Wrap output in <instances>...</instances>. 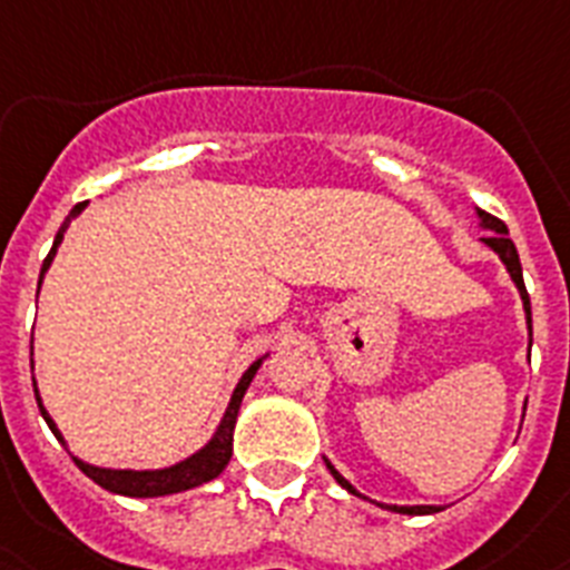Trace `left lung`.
<instances>
[{"instance_id": "8db88e82", "label": "left lung", "mask_w": 570, "mask_h": 570, "mask_svg": "<svg viewBox=\"0 0 570 570\" xmlns=\"http://www.w3.org/2000/svg\"><path fill=\"white\" fill-rule=\"evenodd\" d=\"M479 220H482L484 229H491V235L482 237V240H484V244H488V246H491V249L497 252L499 257H502V264L508 266V272H511L513 284H517L519 295H522L524 315H528V330H531V341H533L531 298H528V289H524V281H522V264H519V252H517V246H513V240H511V237H508V226H504L502 220H499V217L488 215V212H482V209H479ZM324 462H326V459H324ZM326 468H330V473H333L335 482H338L341 488H346V491H350V493H355V497H361V493L355 491L353 484L346 482L344 476H341V473H338V470L333 468V464L326 462ZM390 511H395V513H410V517H424V513H439V511H442V508H435V504H390Z\"/></svg>"}]
</instances>
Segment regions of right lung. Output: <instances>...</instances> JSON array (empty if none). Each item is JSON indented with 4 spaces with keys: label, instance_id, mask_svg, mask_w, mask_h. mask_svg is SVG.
I'll use <instances>...</instances> for the list:
<instances>
[{
    "label": "right lung",
    "instance_id": "add662e5",
    "mask_svg": "<svg viewBox=\"0 0 570 570\" xmlns=\"http://www.w3.org/2000/svg\"><path fill=\"white\" fill-rule=\"evenodd\" d=\"M82 209H86V203H77V206L71 209V215L66 217V224L59 226L57 237H53L51 252H48L46 264H42V275H46L48 266H51L53 255H57V246L62 244V232L68 229V224H71L73 217H77ZM42 275H39V284H42ZM261 361H264V358H257L255 364L246 370L244 379L237 381L235 393H232L229 407H226L224 422H220L217 433L212 435V442L206 444L203 450H197L195 456H189L186 462L171 464V468H163V470L94 468V464H86L82 459H77V456H73V462H77V468L82 470L88 479H94V482L100 484V488H106V491H111V493H122V497H140V499L168 497V493L189 491V488H197V484L212 482V479L220 476L226 464H229V459H232V430H235V422H237V410H240V402H244L246 387H249L252 379H255L257 367H261ZM33 393H37V384H33ZM37 404H39V413H42V419L48 422V428L53 430V435H57L59 442L66 444V439H62V433L57 430V424H53V419L48 415V410L42 407V399H39V395H37Z\"/></svg>",
    "mask_w": 570,
    "mask_h": 570
}]
</instances>
